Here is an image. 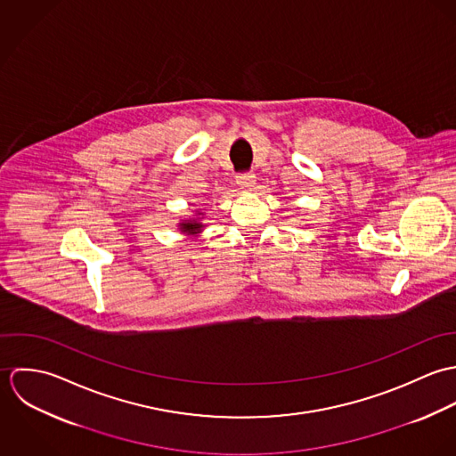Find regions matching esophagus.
I'll return each instance as SVG.
<instances>
[{"label": "esophagus", "instance_id": "obj_1", "mask_svg": "<svg viewBox=\"0 0 456 456\" xmlns=\"http://www.w3.org/2000/svg\"><path fill=\"white\" fill-rule=\"evenodd\" d=\"M237 184H239L242 190L251 191V190H255L256 175H255V174H242V175H237Z\"/></svg>", "mask_w": 456, "mask_h": 456}]
</instances>
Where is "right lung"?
Here are the masks:
<instances>
[{
  "instance_id": "right-lung-1",
  "label": "right lung",
  "mask_w": 456,
  "mask_h": 456,
  "mask_svg": "<svg viewBox=\"0 0 456 456\" xmlns=\"http://www.w3.org/2000/svg\"><path fill=\"white\" fill-rule=\"evenodd\" d=\"M203 221V212L198 208L195 210V216L193 217H188V219H183L177 226H179V232L183 235H188V237H196L203 232L205 224L201 223Z\"/></svg>"
}]
</instances>
